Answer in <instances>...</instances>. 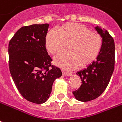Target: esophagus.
I'll return each mask as SVG.
<instances>
[{
    "label": "esophagus",
    "mask_w": 122,
    "mask_h": 122,
    "mask_svg": "<svg viewBox=\"0 0 122 122\" xmlns=\"http://www.w3.org/2000/svg\"><path fill=\"white\" fill-rule=\"evenodd\" d=\"M62 71H63V73L64 76H70L71 75V72H70V71H66V70H62Z\"/></svg>",
    "instance_id": "34e87169"
}]
</instances>
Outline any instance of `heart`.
<instances>
[{"label":"heart","mask_w":122,"mask_h":122,"mask_svg":"<svg viewBox=\"0 0 122 122\" xmlns=\"http://www.w3.org/2000/svg\"><path fill=\"white\" fill-rule=\"evenodd\" d=\"M50 30L45 38V46L53 55H58L67 49L70 52L56 58L57 65L66 68L86 66L93 63L100 54L103 44L102 36L97 32L77 23H68Z\"/></svg>","instance_id":"heart-1"}]
</instances>
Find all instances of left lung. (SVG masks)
I'll return each instance as SVG.
<instances>
[{
	"instance_id": "1",
	"label": "left lung",
	"mask_w": 122,
	"mask_h": 122,
	"mask_svg": "<svg viewBox=\"0 0 122 122\" xmlns=\"http://www.w3.org/2000/svg\"><path fill=\"white\" fill-rule=\"evenodd\" d=\"M95 29L102 36L103 44L96 61L76 74L81 79V85L73 92L77 100L88 102L98 98L110 81L115 69V42L107 30L96 27Z\"/></svg>"
}]
</instances>
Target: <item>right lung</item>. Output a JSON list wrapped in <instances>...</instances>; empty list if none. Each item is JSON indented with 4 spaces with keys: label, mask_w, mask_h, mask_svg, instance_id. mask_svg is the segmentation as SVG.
<instances>
[{
    "label": "right lung",
    "mask_w": 122,
    "mask_h": 122,
    "mask_svg": "<svg viewBox=\"0 0 122 122\" xmlns=\"http://www.w3.org/2000/svg\"><path fill=\"white\" fill-rule=\"evenodd\" d=\"M49 24H33L18 29L9 41V67L22 96L40 104L48 100L55 79L62 76L45 46Z\"/></svg>",
    "instance_id": "add662e5"
}]
</instances>
